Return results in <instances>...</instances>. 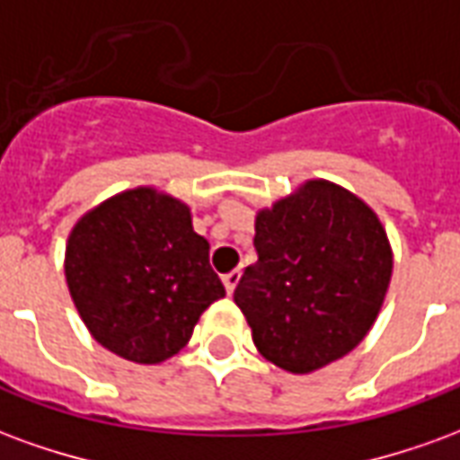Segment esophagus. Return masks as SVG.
Here are the masks:
<instances>
[{
	"mask_svg": "<svg viewBox=\"0 0 460 460\" xmlns=\"http://www.w3.org/2000/svg\"><path fill=\"white\" fill-rule=\"evenodd\" d=\"M239 280H241V270H229L226 276H224V288H226V293H234L236 290V286H239Z\"/></svg>",
	"mask_w": 460,
	"mask_h": 460,
	"instance_id": "34e87169",
	"label": "esophagus"
}]
</instances>
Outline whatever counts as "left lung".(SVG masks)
<instances>
[{"instance_id":"left-lung-1","label":"left lung","mask_w":460,"mask_h":460,"mask_svg":"<svg viewBox=\"0 0 460 460\" xmlns=\"http://www.w3.org/2000/svg\"><path fill=\"white\" fill-rule=\"evenodd\" d=\"M259 261L234 300L269 362L308 375L352 352L375 325L392 279L376 214L352 191L310 180L259 211Z\"/></svg>"}]
</instances>
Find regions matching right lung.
Returning <instances> with one entry per match:
<instances>
[{
  "instance_id": "obj_1",
  "label": "right lung",
  "mask_w": 460,
  "mask_h": 460,
  "mask_svg": "<svg viewBox=\"0 0 460 460\" xmlns=\"http://www.w3.org/2000/svg\"><path fill=\"white\" fill-rule=\"evenodd\" d=\"M66 280L91 335L137 365L177 355L226 296L190 207L150 187L115 194L75 224Z\"/></svg>"
}]
</instances>
